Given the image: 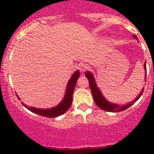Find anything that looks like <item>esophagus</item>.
Instances as JSON below:
<instances>
[{"instance_id": "esophagus-1", "label": "esophagus", "mask_w": 154, "mask_h": 154, "mask_svg": "<svg viewBox=\"0 0 154 154\" xmlns=\"http://www.w3.org/2000/svg\"><path fill=\"white\" fill-rule=\"evenodd\" d=\"M88 66H87L86 64H84V63H82V64L80 65V66H79V69H80V71H81V72H84L86 70L88 69Z\"/></svg>"}]
</instances>
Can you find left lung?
<instances>
[{"instance_id": "1", "label": "left lung", "mask_w": 154, "mask_h": 154, "mask_svg": "<svg viewBox=\"0 0 154 154\" xmlns=\"http://www.w3.org/2000/svg\"><path fill=\"white\" fill-rule=\"evenodd\" d=\"M135 38H136V35H134ZM144 69L145 71H147V68H146V63H144ZM86 77L88 78V82H89V86L90 88H91V93H92V95L93 97H94V100L95 102V103L97 104V106L100 108L101 109L105 110V111L107 112H120V111H123V110L129 108L130 106L133 104V103L138 100V99L142 96V93H143V90L141 91L140 94L138 95V97L133 100L132 103H127V105H125L123 106H121L120 105H117V104H115V103H112L110 102L107 101L106 99L103 97V96L102 95L101 92H100V89L97 88V86H96V83H95V80H94V77H93L92 74L90 72H86ZM145 78H146V76H145Z\"/></svg>"}]
</instances>
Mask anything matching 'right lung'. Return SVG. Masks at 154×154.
Listing matches in <instances>:
<instances>
[{
  "mask_svg": "<svg viewBox=\"0 0 154 154\" xmlns=\"http://www.w3.org/2000/svg\"><path fill=\"white\" fill-rule=\"evenodd\" d=\"M79 77H80V71H77L73 74L72 77H71V79L68 81L67 89H66V95H65L63 100H62V102L58 106L53 107L51 109H37L30 106L27 107V105L24 104L23 103L22 104L25 107H27L29 111L32 112L34 113H36V114L39 115V116H45V117L48 118H54L61 116V115L64 114L65 112L68 111V109L70 108L71 103H72L73 92H74V88H75L76 83H77V80L79 78Z\"/></svg>",
  "mask_w": 154,
  "mask_h": 154,
  "instance_id": "right-lung-1",
  "label": "right lung"
}]
</instances>
